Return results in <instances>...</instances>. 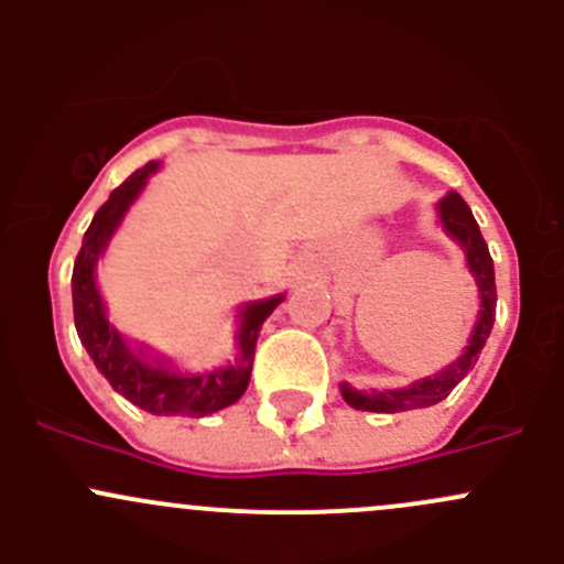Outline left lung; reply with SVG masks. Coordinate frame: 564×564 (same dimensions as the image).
<instances>
[{
  "label": "left lung",
  "mask_w": 564,
  "mask_h": 564,
  "mask_svg": "<svg viewBox=\"0 0 564 564\" xmlns=\"http://www.w3.org/2000/svg\"><path fill=\"white\" fill-rule=\"evenodd\" d=\"M440 220L447 229V235L456 237L460 248L466 250L469 270L471 275H475L477 286H480V318H477L469 346H466L464 355H460L453 366H447L445 371L436 373L434 379H420L412 388L362 392L344 384L340 392H344V401L349 403V406L362 409V412H406V409H423L445 401V398L451 395V390L456 388L471 368H475L477 357H480L482 346H486L488 335H491L494 316H497V283H494V261L491 253H488L486 240H482L480 235V226H477L475 215H471V209L466 207V202L458 193H447V196L442 198Z\"/></svg>",
  "instance_id": "left-lung-1"
}]
</instances>
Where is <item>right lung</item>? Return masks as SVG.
<instances>
[{
    "mask_svg": "<svg viewBox=\"0 0 564 564\" xmlns=\"http://www.w3.org/2000/svg\"><path fill=\"white\" fill-rule=\"evenodd\" d=\"M158 169V163H147L144 169L133 172L117 191H111L108 202L95 213L82 250L73 264V318H76L78 338L84 349L93 357L98 371L111 382L119 395L128 398L139 409L152 414H180V417H204L218 409L231 406L240 401L250 382V362H253L256 338L267 316L281 305V294L270 300L250 303L242 311L240 362L224 368V371L198 373V377H182L166 366H152L124 346L117 329L108 324L104 300H100L98 283H95V264L111 240L113 229L122 215L147 185V176Z\"/></svg>",
    "mask_w": 564,
    "mask_h": 564,
    "instance_id": "obj_1",
    "label": "right lung"
}]
</instances>
